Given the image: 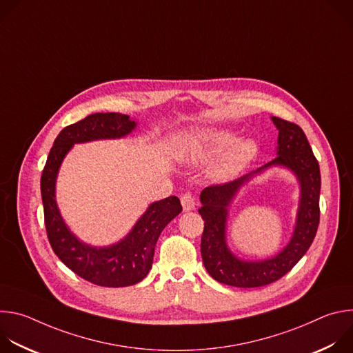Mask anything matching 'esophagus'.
Masks as SVG:
<instances>
[{
  "instance_id": "esophagus-1",
  "label": "esophagus",
  "mask_w": 353,
  "mask_h": 353,
  "mask_svg": "<svg viewBox=\"0 0 353 353\" xmlns=\"http://www.w3.org/2000/svg\"><path fill=\"white\" fill-rule=\"evenodd\" d=\"M180 201H181L183 210H184L185 212H188V211H192V210L195 208V198H194V195H192V194H190V192H185V194H183Z\"/></svg>"
}]
</instances>
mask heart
Wrapping results in <instances>:
<instances>
[{
  "label": "heart",
  "instance_id": "heart-1",
  "mask_svg": "<svg viewBox=\"0 0 353 353\" xmlns=\"http://www.w3.org/2000/svg\"><path fill=\"white\" fill-rule=\"evenodd\" d=\"M236 132L225 128H199L190 132L183 143L184 161L203 163L218 154L210 174L215 180H229L254 161L259 145L253 138L236 139Z\"/></svg>",
  "mask_w": 353,
  "mask_h": 353
}]
</instances>
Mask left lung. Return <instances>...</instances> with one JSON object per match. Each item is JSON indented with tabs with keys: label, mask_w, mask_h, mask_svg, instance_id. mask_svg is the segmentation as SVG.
<instances>
[{
	"label": "left lung",
	"mask_w": 353,
	"mask_h": 353,
	"mask_svg": "<svg viewBox=\"0 0 353 353\" xmlns=\"http://www.w3.org/2000/svg\"><path fill=\"white\" fill-rule=\"evenodd\" d=\"M278 128L276 158L234 181L210 185L201 191L204 233L201 237V256L208 274L218 282L236 288H259L272 283L288 274L312 245L320 222V166L312 146L299 125L271 117ZM281 165L289 168L301 185L296 225L290 243L274 258L245 262L236 258L227 247L225 229L231 201L251 178L264 170Z\"/></svg>",
	"instance_id": "8db88e82"
}]
</instances>
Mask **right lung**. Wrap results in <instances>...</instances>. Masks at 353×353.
<instances>
[{"mask_svg": "<svg viewBox=\"0 0 353 353\" xmlns=\"http://www.w3.org/2000/svg\"><path fill=\"white\" fill-rule=\"evenodd\" d=\"M137 121L121 113H94L65 127L54 141L40 179L47 237L56 256L81 278L106 288L141 282L152 268L157 241L166 225L181 212L174 195L155 201L120 241L94 247L81 241L64 222L56 201L60 166L75 143L119 139L131 134Z\"/></svg>", "mask_w": 353, "mask_h": 353, "instance_id": "right-lung-1", "label": "right lung"}]
</instances>
